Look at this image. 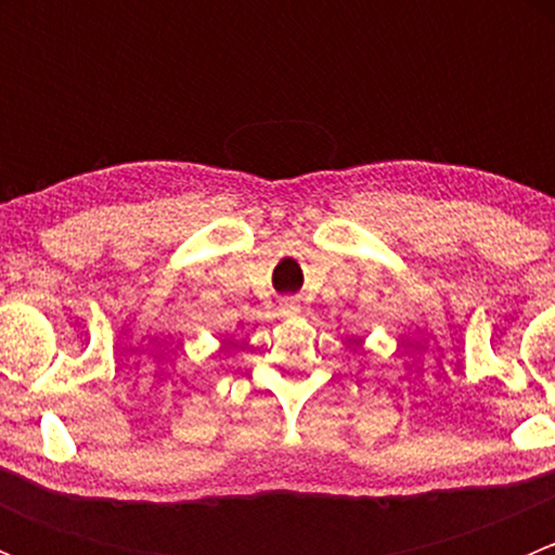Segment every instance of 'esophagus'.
<instances>
[{
    "label": "esophagus",
    "mask_w": 555,
    "mask_h": 555,
    "mask_svg": "<svg viewBox=\"0 0 555 555\" xmlns=\"http://www.w3.org/2000/svg\"><path fill=\"white\" fill-rule=\"evenodd\" d=\"M279 311H282V317H295V313H300V306L295 298H284L282 304H279Z\"/></svg>",
    "instance_id": "34e87169"
}]
</instances>
